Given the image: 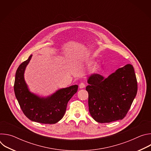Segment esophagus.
<instances>
[{"label": "esophagus", "instance_id": "1", "mask_svg": "<svg viewBox=\"0 0 151 151\" xmlns=\"http://www.w3.org/2000/svg\"><path fill=\"white\" fill-rule=\"evenodd\" d=\"M79 88H81V89L85 87V84L84 83H81L79 84Z\"/></svg>", "mask_w": 151, "mask_h": 151}]
</instances>
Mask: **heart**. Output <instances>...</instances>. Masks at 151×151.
Masks as SVG:
<instances>
[{
	"label": "heart",
	"mask_w": 151,
	"mask_h": 151,
	"mask_svg": "<svg viewBox=\"0 0 151 151\" xmlns=\"http://www.w3.org/2000/svg\"><path fill=\"white\" fill-rule=\"evenodd\" d=\"M92 63H93V62H92V61L88 62V64H92ZM99 68V65H97V64H96V65H95V66H94V69L95 70H97Z\"/></svg>",
	"instance_id": "obj_1"
}]
</instances>
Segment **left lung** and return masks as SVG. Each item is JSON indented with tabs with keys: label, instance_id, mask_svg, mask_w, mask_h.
Returning <instances> with one entry per match:
<instances>
[{
	"label": "left lung",
	"instance_id": "left-lung-1",
	"mask_svg": "<svg viewBox=\"0 0 151 151\" xmlns=\"http://www.w3.org/2000/svg\"><path fill=\"white\" fill-rule=\"evenodd\" d=\"M89 112L100 123L122 119L130 109L137 92L133 66L128 64L108 77L94 73L88 76Z\"/></svg>",
	"mask_w": 151,
	"mask_h": 151
}]
</instances>
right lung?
Listing matches in <instances>:
<instances>
[{
  "instance_id": "1",
  "label": "right lung",
  "mask_w": 151,
  "mask_h": 151,
  "mask_svg": "<svg viewBox=\"0 0 151 151\" xmlns=\"http://www.w3.org/2000/svg\"><path fill=\"white\" fill-rule=\"evenodd\" d=\"M32 57L30 55L17 70L14 87L15 97L21 110L30 120L42 124H55L64 116L68 103L77 92L78 86L61 88L47 97H40L30 92L24 75Z\"/></svg>"
}]
</instances>
